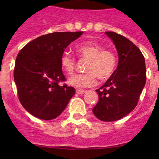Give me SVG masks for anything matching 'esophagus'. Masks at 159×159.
<instances>
[{
  "mask_svg": "<svg viewBox=\"0 0 159 159\" xmlns=\"http://www.w3.org/2000/svg\"><path fill=\"white\" fill-rule=\"evenodd\" d=\"M86 92L85 90H82V89H77L76 90V93L79 94V95H82V94H84Z\"/></svg>",
  "mask_w": 159,
  "mask_h": 159,
  "instance_id": "obj_1",
  "label": "esophagus"
}]
</instances>
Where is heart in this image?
Wrapping results in <instances>:
<instances>
[{
    "label": "heart",
    "mask_w": 159,
    "mask_h": 159,
    "mask_svg": "<svg viewBox=\"0 0 159 159\" xmlns=\"http://www.w3.org/2000/svg\"><path fill=\"white\" fill-rule=\"evenodd\" d=\"M76 51L82 58L88 60L85 67L87 72L76 74L69 78V85L77 88H89L95 85L96 77L100 80H107L115 72L117 65V57L113 51L104 49L103 46L93 41L80 43ZM60 66L67 74H72L75 67V58L68 53L60 57Z\"/></svg>",
    "instance_id": "1"
}]
</instances>
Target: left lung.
Wrapping results in <instances>:
<instances>
[{"label":"left lung","instance_id":"1","mask_svg":"<svg viewBox=\"0 0 159 159\" xmlns=\"http://www.w3.org/2000/svg\"><path fill=\"white\" fill-rule=\"evenodd\" d=\"M119 55L113 75L96 92L99 102L92 109L99 120L113 122L134 110L146 84L145 59L139 48L116 32H105Z\"/></svg>","mask_w":159,"mask_h":159}]
</instances>
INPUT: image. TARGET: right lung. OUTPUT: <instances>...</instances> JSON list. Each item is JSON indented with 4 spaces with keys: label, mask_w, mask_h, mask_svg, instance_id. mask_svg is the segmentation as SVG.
<instances>
[{
    "label": "right lung",
    "mask_w": 159,
    "mask_h": 159,
    "mask_svg": "<svg viewBox=\"0 0 159 159\" xmlns=\"http://www.w3.org/2000/svg\"><path fill=\"white\" fill-rule=\"evenodd\" d=\"M83 32H53L37 37L18 53L14 81L19 100L38 119L51 120L64 111L75 90L59 83L65 81L60 57L71 42Z\"/></svg>",
    "instance_id": "obj_1"
}]
</instances>
